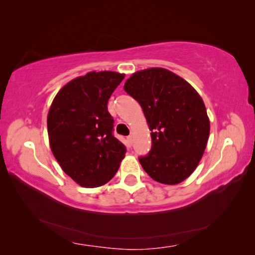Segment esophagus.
<instances>
[{
	"label": "esophagus",
	"instance_id": "34e87169",
	"mask_svg": "<svg viewBox=\"0 0 255 255\" xmlns=\"http://www.w3.org/2000/svg\"><path fill=\"white\" fill-rule=\"evenodd\" d=\"M126 140H127V144H128L129 146H131V136H128V137L126 138Z\"/></svg>",
	"mask_w": 255,
	"mask_h": 255
}]
</instances>
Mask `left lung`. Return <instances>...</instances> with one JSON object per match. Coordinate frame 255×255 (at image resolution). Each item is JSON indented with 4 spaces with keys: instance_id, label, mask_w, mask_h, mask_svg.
Masks as SVG:
<instances>
[{
    "instance_id": "1",
    "label": "left lung",
    "mask_w": 255,
    "mask_h": 255,
    "mask_svg": "<svg viewBox=\"0 0 255 255\" xmlns=\"http://www.w3.org/2000/svg\"><path fill=\"white\" fill-rule=\"evenodd\" d=\"M124 89L140 105L152 131V148L138 158L143 169L159 183L182 182L196 170L209 137L201 97L182 77L159 67L133 73Z\"/></svg>"
}]
</instances>
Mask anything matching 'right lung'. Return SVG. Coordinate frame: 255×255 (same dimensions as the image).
Instances as JSON below:
<instances>
[{
	"instance_id": "1",
	"label": "right lung",
	"mask_w": 255,
	"mask_h": 255,
	"mask_svg": "<svg viewBox=\"0 0 255 255\" xmlns=\"http://www.w3.org/2000/svg\"><path fill=\"white\" fill-rule=\"evenodd\" d=\"M125 75L90 72L56 94L47 117L51 152L65 173L85 188L106 184L117 173L126 146L114 136L108 100Z\"/></svg>"
}]
</instances>
